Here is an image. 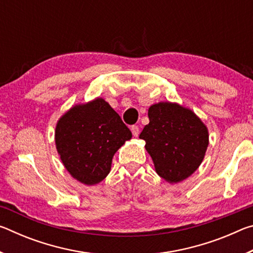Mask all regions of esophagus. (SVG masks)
Segmentation results:
<instances>
[{"label":"esophagus","mask_w":253,"mask_h":253,"mask_svg":"<svg viewBox=\"0 0 253 253\" xmlns=\"http://www.w3.org/2000/svg\"><path fill=\"white\" fill-rule=\"evenodd\" d=\"M130 130H131V132H132V135H134L135 137L138 136V134H139V128H138V126H131V127H130Z\"/></svg>","instance_id":"esophagus-1"}]
</instances>
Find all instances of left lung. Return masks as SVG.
Returning <instances> with one entry per match:
<instances>
[{
	"label": "left lung",
	"mask_w": 253,
	"mask_h": 253,
	"mask_svg": "<svg viewBox=\"0 0 253 253\" xmlns=\"http://www.w3.org/2000/svg\"><path fill=\"white\" fill-rule=\"evenodd\" d=\"M148 125L139 138L151 155L156 173L170 184L191 176L202 163L209 145V130L191 109L162 101L148 109Z\"/></svg>",
	"instance_id": "left-lung-1"
}]
</instances>
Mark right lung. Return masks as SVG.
<instances>
[{
  "label": "right lung",
  "instance_id": "1",
  "mask_svg": "<svg viewBox=\"0 0 253 253\" xmlns=\"http://www.w3.org/2000/svg\"><path fill=\"white\" fill-rule=\"evenodd\" d=\"M131 131L102 98L76 105L59 118L55 147L72 177L85 185L100 183L111 169V161Z\"/></svg>",
  "mask_w": 253,
  "mask_h": 253
}]
</instances>
